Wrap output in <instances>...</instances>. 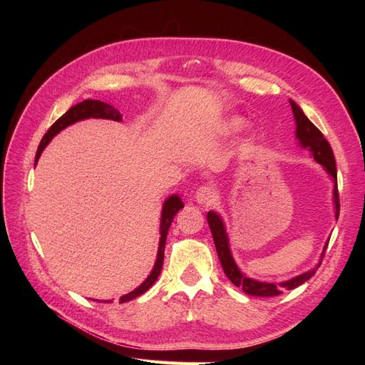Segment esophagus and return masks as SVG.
<instances>
[{"label": "esophagus", "mask_w": 365, "mask_h": 365, "mask_svg": "<svg viewBox=\"0 0 365 365\" xmlns=\"http://www.w3.org/2000/svg\"><path fill=\"white\" fill-rule=\"evenodd\" d=\"M195 201H196L197 204L210 205V204L216 201V192L212 189V187L202 185V187H200V189L196 190V193H195Z\"/></svg>", "instance_id": "obj_1"}]
</instances>
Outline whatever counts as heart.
I'll return each instance as SVG.
<instances>
[{
	"label": "heart",
	"mask_w": 365,
	"mask_h": 365,
	"mask_svg": "<svg viewBox=\"0 0 365 365\" xmlns=\"http://www.w3.org/2000/svg\"><path fill=\"white\" fill-rule=\"evenodd\" d=\"M244 125H245V120H242L240 117H231L224 123L222 130L225 132V134H235V132L244 128Z\"/></svg>",
	"instance_id": "1"
}]
</instances>
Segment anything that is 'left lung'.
<instances>
[{
    "label": "left lung",
    "instance_id": "left-lung-1",
    "mask_svg": "<svg viewBox=\"0 0 365 365\" xmlns=\"http://www.w3.org/2000/svg\"><path fill=\"white\" fill-rule=\"evenodd\" d=\"M291 102V108L294 113V118H295V137L300 141V146L304 149H309L312 153L314 160L322 164L323 168L326 169V172L332 176V180L335 181L334 185V204H335V217L338 219L339 216V195H338V184H336V163H335V157H334V150L330 148L329 141L324 138V135L319 130L311 120H309L304 113L302 111V108L298 106L294 101ZM207 222L210 225V230H212L213 235V240H215V247L217 251V256L220 260V264H222V269L225 272L227 277L230 279V282L233 283L237 288H240L245 294L248 295H254V297H275L280 295L284 289H294L298 288V286L303 284L306 280H309L315 274V271L318 269L319 262L317 264V268L303 272L297 277L286 280L282 283H268V282H259L247 277V275L239 269V267L236 264L233 256H231V250H230V242H228V236L225 231V225L224 220L217 213L215 212H208L207 213ZM329 240L326 242L322 259L324 257V251L327 248Z\"/></svg>",
    "mask_w": 365,
    "mask_h": 365
}]
</instances>
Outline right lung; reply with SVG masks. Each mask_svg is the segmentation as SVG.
I'll list each match as a JSON object with an SVG mask.
<instances>
[{
	"label": "right lung",
	"mask_w": 365,
	"mask_h": 365,
	"mask_svg": "<svg viewBox=\"0 0 365 365\" xmlns=\"http://www.w3.org/2000/svg\"><path fill=\"white\" fill-rule=\"evenodd\" d=\"M106 118V120H114V121H121V114L117 111V109L111 105H108L105 102L101 101H91V98H88V101H83L81 103H77L74 106H71L67 113H65L61 118H58L54 123L51 125V128L46 132V135L41 140V145L38 148L36 152V158L35 161L38 163L39 157L42 150L46 149V146L51 141V138L54 135H58L62 129H65L67 126L76 123V121H81L85 118ZM184 207L181 197L178 195H172L169 196L168 200L164 201L163 204V212H161V225H160V244H158V254H157V262L153 264V269L149 274V277L143 282L137 289H134L132 292L120 297V303H125V302H130L137 298L138 295L145 294L150 286L157 282L158 275L161 272L163 268V260H164V247H165V237H168V231L172 225V220L175 217V215L180 212V210ZM106 303V302H105ZM109 303V302H108Z\"/></svg>",
	"instance_id": "obj_1"
}]
</instances>
